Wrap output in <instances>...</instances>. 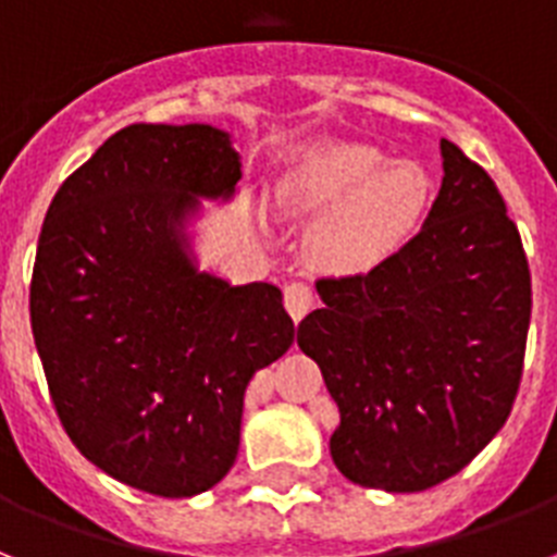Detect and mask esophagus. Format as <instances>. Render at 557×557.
Wrapping results in <instances>:
<instances>
[{"instance_id": "34e87169", "label": "esophagus", "mask_w": 557, "mask_h": 557, "mask_svg": "<svg viewBox=\"0 0 557 557\" xmlns=\"http://www.w3.org/2000/svg\"><path fill=\"white\" fill-rule=\"evenodd\" d=\"M317 297H314V288L308 286V283H300V280H294L286 286V308L288 314L294 317V322H300L302 317L314 308Z\"/></svg>"}]
</instances>
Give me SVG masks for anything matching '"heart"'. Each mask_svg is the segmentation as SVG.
I'll list each match as a JSON object with an SVG mask.
<instances>
[{
    "label": "heart",
    "mask_w": 557,
    "mask_h": 557,
    "mask_svg": "<svg viewBox=\"0 0 557 557\" xmlns=\"http://www.w3.org/2000/svg\"><path fill=\"white\" fill-rule=\"evenodd\" d=\"M430 181L413 163H391L380 149L329 144L314 149L286 184L294 212L322 214L314 249L334 271H368L413 237Z\"/></svg>",
    "instance_id": "heart-1"
}]
</instances>
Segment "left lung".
I'll return each mask as SVG.
<instances>
[{
    "label": "left lung",
    "instance_id": "left-lung-1",
    "mask_svg": "<svg viewBox=\"0 0 557 557\" xmlns=\"http://www.w3.org/2000/svg\"><path fill=\"white\" fill-rule=\"evenodd\" d=\"M424 228L371 271L320 277L300 322L339 408L331 459L359 487H436L504 428L524 373L530 263L493 177L442 138Z\"/></svg>",
    "mask_w": 557,
    "mask_h": 557
}]
</instances>
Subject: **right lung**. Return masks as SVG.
Instances as JSON below:
<instances>
[{
	"instance_id": "add662e5",
	"label": "right lung",
	"mask_w": 557,
	"mask_h": 557,
	"mask_svg": "<svg viewBox=\"0 0 557 557\" xmlns=\"http://www.w3.org/2000/svg\"><path fill=\"white\" fill-rule=\"evenodd\" d=\"M240 158L209 124H129L59 186L30 329L64 433L107 475L189 498L232 470L243 394L297 339L271 283L198 274L177 226L228 198Z\"/></svg>"
}]
</instances>
